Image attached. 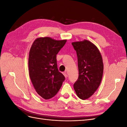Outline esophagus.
<instances>
[{"instance_id": "34e87169", "label": "esophagus", "mask_w": 127, "mask_h": 127, "mask_svg": "<svg viewBox=\"0 0 127 127\" xmlns=\"http://www.w3.org/2000/svg\"><path fill=\"white\" fill-rule=\"evenodd\" d=\"M63 74H64V77H67L68 76H67V74H66V72H63Z\"/></svg>"}]
</instances>
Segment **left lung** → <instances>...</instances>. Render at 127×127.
<instances>
[{
  "label": "left lung",
  "mask_w": 127,
  "mask_h": 127,
  "mask_svg": "<svg viewBox=\"0 0 127 127\" xmlns=\"http://www.w3.org/2000/svg\"><path fill=\"white\" fill-rule=\"evenodd\" d=\"M77 56L79 76L74 84L77 96L86 99L99 87L103 73V60L96 46L87 40L71 43Z\"/></svg>",
  "instance_id": "obj_1"
}]
</instances>
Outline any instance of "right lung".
Here are the masks:
<instances>
[{
    "label": "right lung",
    "mask_w": 127,
    "mask_h": 127,
    "mask_svg": "<svg viewBox=\"0 0 127 127\" xmlns=\"http://www.w3.org/2000/svg\"><path fill=\"white\" fill-rule=\"evenodd\" d=\"M66 41L40 37L34 41L31 48L29 58L30 78L37 94L45 99L55 96L65 79L58 69L56 56Z\"/></svg>",
    "instance_id": "right-lung-1"
}]
</instances>
